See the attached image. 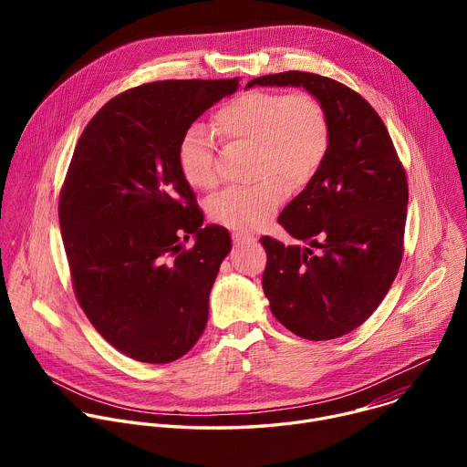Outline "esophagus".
<instances>
[{
  "instance_id": "esophagus-1",
  "label": "esophagus",
  "mask_w": 467,
  "mask_h": 467,
  "mask_svg": "<svg viewBox=\"0 0 467 467\" xmlns=\"http://www.w3.org/2000/svg\"><path fill=\"white\" fill-rule=\"evenodd\" d=\"M233 242H234V245H245V244H254V238H253L251 234L234 233V234H233Z\"/></svg>"
}]
</instances>
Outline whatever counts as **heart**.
<instances>
[{
    "label": "heart",
    "instance_id": "1",
    "mask_svg": "<svg viewBox=\"0 0 467 467\" xmlns=\"http://www.w3.org/2000/svg\"><path fill=\"white\" fill-rule=\"evenodd\" d=\"M225 139L253 144L251 186L229 188L211 205V218L236 233H251L270 222L290 188L306 186L321 170L330 148L328 116L310 92H247L216 112ZM184 181L199 190L216 184L214 146L202 125L188 127L177 146Z\"/></svg>",
    "mask_w": 467,
    "mask_h": 467
}]
</instances>
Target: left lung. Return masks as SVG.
<instances>
[{
	"label": "left lung",
	"instance_id": "obj_1",
	"mask_svg": "<svg viewBox=\"0 0 467 467\" xmlns=\"http://www.w3.org/2000/svg\"><path fill=\"white\" fill-rule=\"evenodd\" d=\"M303 87L323 105L330 148L279 223L308 247L262 236V288L274 316L306 340L360 327L388 294L403 258L409 182L388 129L349 87L308 72L254 78L251 87ZM317 246L319 254H312Z\"/></svg>",
	"mask_w": 467,
	"mask_h": 467
}]
</instances>
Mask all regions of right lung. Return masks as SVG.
Segmentation results:
<instances>
[{
	"label": "right lung",
	"instance_id": "right-lung-1",
	"mask_svg": "<svg viewBox=\"0 0 467 467\" xmlns=\"http://www.w3.org/2000/svg\"><path fill=\"white\" fill-rule=\"evenodd\" d=\"M236 90L238 78L130 88L88 121L66 173L58 223L76 297L99 335L139 362H173L205 330L231 236L203 227L177 146ZM190 235L194 245L184 250Z\"/></svg>",
	"mask_w": 467,
	"mask_h": 467
}]
</instances>
